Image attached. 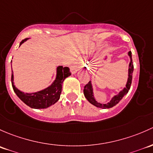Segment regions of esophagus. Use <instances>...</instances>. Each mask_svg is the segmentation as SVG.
<instances>
[{"instance_id":"esophagus-1","label":"esophagus","mask_w":153,"mask_h":153,"mask_svg":"<svg viewBox=\"0 0 153 153\" xmlns=\"http://www.w3.org/2000/svg\"><path fill=\"white\" fill-rule=\"evenodd\" d=\"M81 67H82L81 62H80L79 61H76V62H74V63L72 64L71 65V69L72 71L76 72V71H78L79 69Z\"/></svg>"}]
</instances>
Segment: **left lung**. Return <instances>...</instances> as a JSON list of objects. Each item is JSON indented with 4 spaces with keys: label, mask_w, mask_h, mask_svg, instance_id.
<instances>
[{
    "label": "left lung",
    "mask_w": 153,
    "mask_h": 153,
    "mask_svg": "<svg viewBox=\"0 0 153 153\" xmlns=\"http://www.w3.org/2000/svg\"><path fill=\"white\" fill-rule=\"evenodd\" d=\"M127 55L130 57V63H129L128 66V77H127V81L126 83V85L122 91H119L116 95H114L106 104H102L100 102H97V100L94 98V88H93V85L91 81L89 82L88 84L85 86L83 92H84V95L87 100L91 104H92L94 106L97 107V108H102V109H108V108H113V106L117 105L121 100L123 99V97L126 94L128 93L129 90H130V86H131L132 83V79H133V59H132V53L131 51H128Z\"/></svg>",
    "instance_id": "1"
}]
</instances>
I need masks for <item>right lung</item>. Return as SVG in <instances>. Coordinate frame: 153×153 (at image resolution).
I'll return each instance as SVG.
<instances>
[{
    "label": "right lung",
    "mask_w": 153,
    "mask_h": 153,
    "mask_svg": "<svg viewBox=\"0 0 153 153\" xmlns=\"http://www.w3.org/2000/svg\"><path fill=\"white\" fill-rule=\"evenodd\" d=\"M29 39L26 38L22 40L20 45ZM70 75L71 73L69 72L68 68L59 65L56 67L55 79L48 87L37 92L24 93L15 87L14 83V74L12 68V85L16 95L26 105L34 109H44L54 105L59 100L60 94L62 92V83L64 80Z\"/></svg>",
    "instance_id": "add662e5"
}]
</instances>
